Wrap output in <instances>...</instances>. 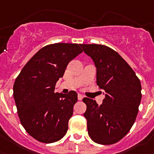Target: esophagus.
Returning <instances> with one entry per match:
<instances>
[{"mask_svg":"<svg viewBox=\"0 0 154 154\" xmlns=\"http://www.w3.org/2000/svg\"><path fill=\"white\" fill-rule=\"evenodd\" d=\"M83 97H84V96H83L82 94H78V95H77V98H78V100H82Z\"/></svg>","mask_w":154,"mask_h":154,"instance_id":"esophagus-1","label":"esophagus"}]
</instances>
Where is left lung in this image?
<instances>
[{
	"mask_svg": "<svg viewBox=\"0 0 154 154\" xmlns=\"http://www.w3.org/2000/svg\"><path fill=\"white\" fill-rule=\"evenodd\" d=\"M97 69L96 83L105 98L98 105L85 97L88 135L102 145L117 143L129 133L138 114L141 84L133 69L117 52L104 45L80 44Z\"/></svg>",
	"mask_w": 154,
	"mask_h": 154,
	"instance_id": "left-lung-1",
	"label": "left lung"
}]
</instances>
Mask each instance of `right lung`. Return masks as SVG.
<instances>
[{
  "label": "right lung",
  "mask_w": 154,
  "mask_h": 154,
  "mask_svg": "<svg viewBox=\"0 0 154 154\" xmlns=\"http://www.w3.org/2000/svg\"><path fill=\"white\" fill-rule=\"evenodd\" d=\"M82 52L78 44L45 45L25 64L14 81L13 96L21 123L38 141L54 143L67 132L77 94L55 92V86L68 63Z\"/></svg>",
  "instance_id": "add662e5"
}]
</instances>
